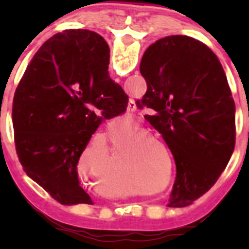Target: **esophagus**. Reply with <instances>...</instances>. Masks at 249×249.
<instances>
[{
	"mask_svg": "<svg viewBox=\"0 0 249 249\" xmlns=\"http://www.w3.org/2000/svg\"><path fill=\"white\" fill-rule=\"evenodd\" d=\"M131 103H133V102H131ZM129 107H132V106L129 105ZM132 108H135V107H132ZM132 108H131V111H133V109H132Z\"/></svg>",
	"mask_w": 249,
	"mask_h": 249,
	"instance_id": "obj_1",
	"label": "esophagus"
}]
</instances>
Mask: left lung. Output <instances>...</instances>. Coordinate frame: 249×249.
Wrapping results in <instances>:
<instances>
[{"label": "left lung", "mask_w": 249, "mask_h": 249, "mask_svg": "<svg viewBox=\"0 0 249 249\" xmlns=\"http://www.w3.org/2000/svg\"><path fill=\"white\" fill-rule=\"evenodd\" d=\"M147 82L138 108L160 132L177 167L169 207L199 198L218 179L236 144V106L210 47L188 36L152 43L140 66Z\"/></svg>", "instance_id": "left-lung-1"}]
</instances>
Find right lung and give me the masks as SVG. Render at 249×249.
Segmentation results:
<instances>
[{
    "instance_id": "obj_1",
    "label": "right lung",
    "mask_w": 249,
    "mask_h": 249,
    "mask_svg": "<svg viewBox=\"0 0 249 249\" xmlns=\"http://www.w3.org/2000/svg\"><path fill=\"white\" fill-rule=\"evenodd\" d=\"M109 48L89 30L43 43L17 86L12 105L22 167L62 204L87 203L77 163L102 121L126 111L128 96L108 77Z\"/></svg>"
}]
</instances>
